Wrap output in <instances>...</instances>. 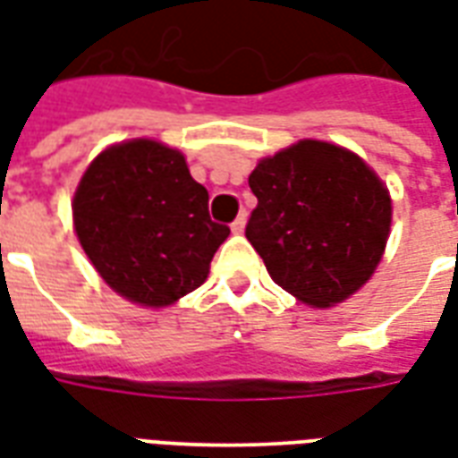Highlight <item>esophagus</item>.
Instances as JSON below:
<instances>
[{
    "instance_id": "34e87169",
    "label": "esophagus",
    "mask_w": 458,
    "mask_h": 458,
    "mask_svg": "<svg viewBox=\"0 0 458 458\" xmlns=\"http://www.w3.org/2000/svg\"><path fill=\"white\" fill-rule=\"evenodd\" d=\"M230 230H233V235H242V233H245V216H240V218L230 225Z\"/></svg>"
}]
</instances>
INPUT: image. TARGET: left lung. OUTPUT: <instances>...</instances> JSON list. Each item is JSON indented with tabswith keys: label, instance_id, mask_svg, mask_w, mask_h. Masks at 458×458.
<instances>
[{
	"label": "left lung",
	"instance_id": "8db88e82",
	"mask_svg": "<svg viewBox=\"0 0 458 458\" xmlns=\"http://www.w3.org/2000/svg\"><path fill=\"white\" fill-rule=\"evenodd\" d=\"M258 208L250 245L275 284L317 309L353 297L385 255L393 199L355 151L324 140H299L262 157L250 174Z\"/></svg>",
	"mask_w": 458,
	"mask_h": 458
}]
</instances>
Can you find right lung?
<instances>
[{
  "label": "right lung",
  "mask_w": 458,
  "mask_h": 458,
  "mask_svg": "<svg viewBox=\"0 0 458 458\" xmlns=\"http://www.w3.org/2000/svg\"><path fill=\"white\" fill-rule=\"evenodd\" d=\"M73 230L114 294L164 309L199 289L230 230L208 216V191L183 151L137 137L95 157L75 186Z\"/></svg>",
  "instance_id": "1"
}]
</instances>
